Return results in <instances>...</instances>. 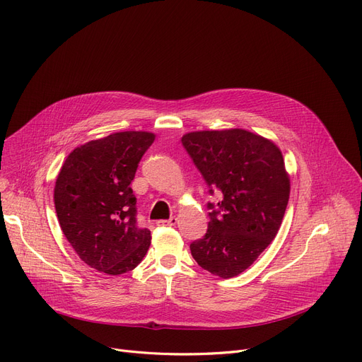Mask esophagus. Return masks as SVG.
<instances>
[{"label": "esophagus", "mask_w": 362, "mask_h": 362, "mask_svg": "<svg viewBox=\"0 0 362 362\" xmlns=\"http://www.w3.org/2000/svg\"><path fill=\"white\" fill-rule=\"evenodd\" d=\"M156 225L158 226H175L177 225V217H171L168 220H158Z\"/></svg>", "instance_id": "esophagus-1"}]
</instances>
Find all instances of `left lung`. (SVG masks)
<instances>
[{
	"label": "left lung",
	"instance_id": "1",
	"mask_svg": "<svg viewBox=\"0 0 362 362\" xmlns=\"http://www.w3.org/2000/svg\"><path fill=\"white\" fill-rule=\"evenodd\" d=\"M181 142L221 202L209 203L207 233L189 245L197 264L221 278L251 267L272 242L290 197L283 153L272 141L243 129L202 130Z\"/></svg>",
	"mask_w": 362,
	"mask_h": 362
}]
</instances>
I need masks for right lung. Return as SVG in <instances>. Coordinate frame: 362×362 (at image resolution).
<instances>
[{"instance_id": "obj_1", "label": "right lung", "mask_w": 362, "mask_h": 362, "mask_svg": "<svg viewBox=\"0 0 362 362\" xmlns=\"http://www.w3.org/2000/svg\"><path fill=\"white\" fill-rule=\"evenodd\" d=\"M151 132H119L75 148L54 184L61 229L91 268L120 275L146 255L151 232L136 223L130 187L137 165L153 144Z\"/></svg>"}]
</instances>
